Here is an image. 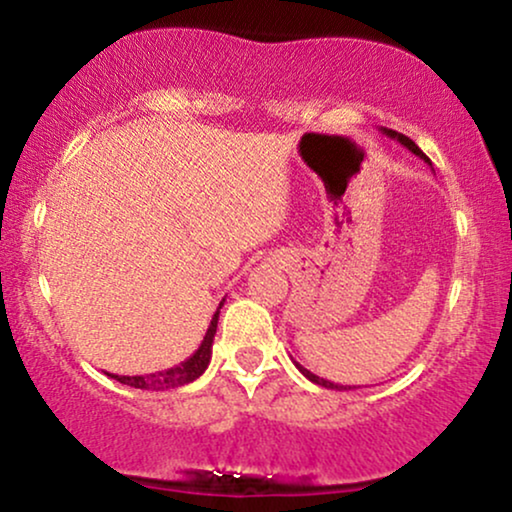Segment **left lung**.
<instances>
[{"mask_svg":"<svg viewBox=\"0 0 512 512\" xmlns=\"http://www.w3.org/2000/svg\"><path fill=\"white\" fill-rule=\"evenodd\" d=\"M383 134H387V137H390V139H397V142L402 144L404 149H409L411 154H414V156L424 158V163H428V166H431V158H428V156L424 154V151L419 149V146H416L414 142H411L409 137H404V134H399V132H392V129H383ZM293 363H296V361H293ZM296 368L301 370V373L305 375V378L310 380V383H315V385H322V387H327V390H354V387H356V385H339V383H332V380H325V378H320V375L310 373L308 368H303L301 363H296Z\"/></svg>","mask_w":512,"mask_h":512,"instance_id":"8db88e82","label":"left lung"}]
</instances>
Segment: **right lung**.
<instances>
[{
  "label": "right lung",
  "instance_id": "obj_1",
  "mask_svg": "<svg viewBox=\"0 0 512 512\" xmlns=\"http://www.w3.org/2000/svg\"><path fill=\"white\" fill-rule=\"evenodd\" d=\"M221 305H223V301L219 303V308H216L214 317H211L209 330H207V334H204L199 349L190 358H185V361L178 363V366L166 368V370H156V373H146V375H113V373H108V375L122 385L137 387V390H156V392L175 390V387H182V385L192 383V380H197L199 375L207 370L209 361H211V344H214L216 325H219Z\"/></svg>",
  "mask_w": 512,
  "mask_h": 512
}]
</instances>
